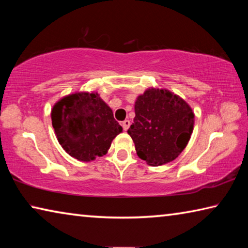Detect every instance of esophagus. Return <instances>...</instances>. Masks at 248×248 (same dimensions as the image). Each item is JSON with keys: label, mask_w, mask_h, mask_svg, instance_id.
Listing matches in <instances>:
<instances>
[{"label": "esophagus", "mask_w": 248, "mask_h": 248, "mask_svg": "<svg viewBox=\"0 0 248 248\" xmlns=\"http://www.w3.org/2000/svg\"><path fill=\"white\" fill-rule=\"evenodd\" d=\"M130 124H131V123H130V120H124V123H123V128H124V131H127V130L129 129Z\"/></svg>", "instance_id": "34e87169"}]
</instances>
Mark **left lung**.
Returning a JSON list of instances; mask_svg holds the SVG:
<instances>
[{
    "mask_svg": "<svg viewBox=\"0 0 248 248\" xmlns=\"http://www.w3.org/2000/svg\"><path fill=\"white\" fill-rule=\"evenodd\" d=\"M134 112L128 133L138 156L151 166L177 158L194 130L195 114L189 104L169 90L149 87L137 97Z\"/></svg>",
    "mask_w": 248,
    "mask_h": 248,
    "instance_id": "left-lung-1",
    "label": "left lung"
}]
</instances>
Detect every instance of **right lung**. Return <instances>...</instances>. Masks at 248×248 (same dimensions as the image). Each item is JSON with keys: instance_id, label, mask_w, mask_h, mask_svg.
<instances>
[{"instance_id": "1", "label": "right lung", "mask_w": 248, "mask_h": 248, "mask_svg": "<svg viewBox=\"0 0 248 248\" xmlns=\"http://www.w3.org/2000/svg\"><path fill=\"white\" fill-rule=\"evenodd\" d=\"M52 127L66 153L82 162L108 152L123 127L97 92H75L63 96L51 109Z\"/></svg>"}]
</instances>
